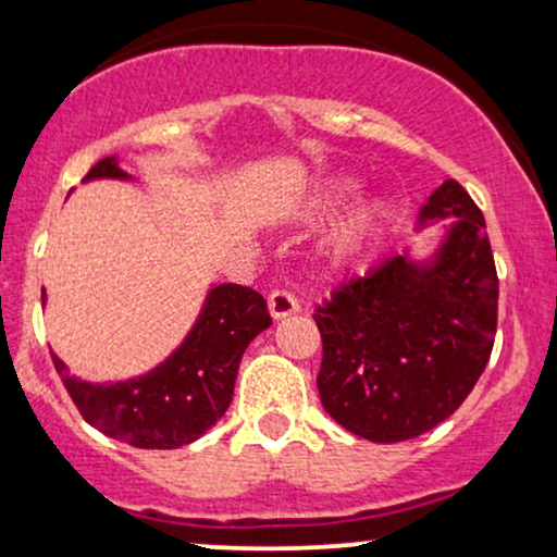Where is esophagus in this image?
Listing matches in <instances>:
<instances>
[{
    "label": "esophagus",
    "instance_id": "34e87169",
    "mask_svg": "<svg viewBox=\"0 0 557 557\" xmlns=\"http://www.w3.org/2000/svg\"><path fill=\"white\" fill-rule=\"evenodd\" d=\"M300 309L296 296H290L287 290H274L270 296V314L272 319H285L290 314H296V311Z\"/></svg>",
    "mask_w": 557,
    "mask_h": 557
}]
</instances>
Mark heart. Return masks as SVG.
Wrapping results in <instances>:
<instances>
[{
	"instance_id": "1",
	"label": "heart",
	"mask_w": 557,
	"mask_h": 557,
	"mask_svg": "<svg viewBox=\"0 0 557 557\" xmlns=\"http://www.w3.org/2000/svg\"><path fill=\"white\" fill-rule=\"evenodd\" d=\"M356 190H359V183H356L354 177H335V181L324 183L309 201V207H306V220H330V216H335L345 203L350 201V196H354ZM385 214L387 212L382 201H369L363 203L361 209H356V212L332 233L327 251H324L327 270L335 274L359 272L374 253L376 233H380V225L385 222Z\"/></svg>"
}]
</instances>
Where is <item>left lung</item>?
I'll list each match as a JSON object with an SVG mask.
<instances>
[{
    "label": "left lung",
    "mask_w": 557,
    "mask_h": 557,
    "mask_svg": "<svg viewBox=\"0 0 557 557\" xmlns=\"http://www.w3.org/2000/svg\"><path fill=\"white\" fill-rule=\"evenodd\" d=\"M450 216L430 261L398 253L317 306L319 398L337 424L372 443H403L443 424L490 361L495 259L484 216L456 181L426 198L419 227Z\"/></svg>",
    "instance_id": "1"
}]
</instances>
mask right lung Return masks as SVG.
<instances>
[{"instance_id": "1", "label": "right lung", "mask_w": 557, "mask_h": 557, "mask_svg": "<svg viewBox=\"0 0 557 557\" xmlns=\"http://www.w3.org/2000/svg\"><path fill=\"white\" fill-rule=\"evenodd\" d=\"M127 181L117 159L96 162L83 181ZM41 300L47 296L41 293ZM272 324L267 300L253 287L214 285L194 330L168 361L136 380L94 385L70 376L52 356L57 374L81 417L104 432L144 450H172L190 445L225 417L235 376L248 343Z\"/></svg>"}]
</instances>
